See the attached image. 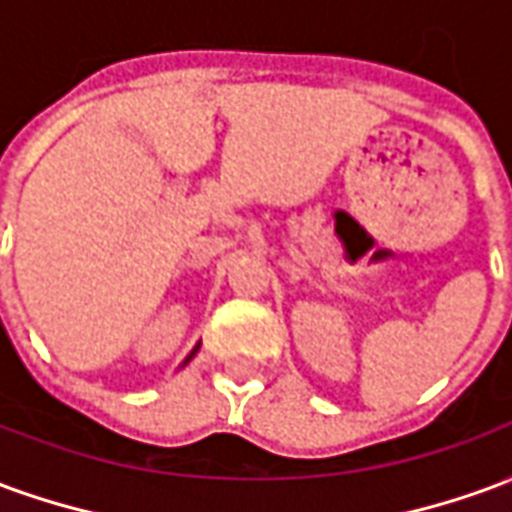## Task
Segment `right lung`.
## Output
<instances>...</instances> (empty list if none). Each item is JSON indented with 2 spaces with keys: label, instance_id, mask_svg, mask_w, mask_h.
<instances>
[{
  "label": "right lung",
  "instance_id": "obj_1",
  "mask_svg": "<svg viewBox=\"0 0 512 512\" xmlns=\"http://www.w3.org/2000/svg\"><path fill=\"white\" fill-rule=\"evenodd\" d=\"M189 359H191V356H189ZM189 359H186V362H189ZM186 362H183V365H186Z\"/></svg>",
  "mask_w": 512,
  "mask_h": 512
}]
</instances>
